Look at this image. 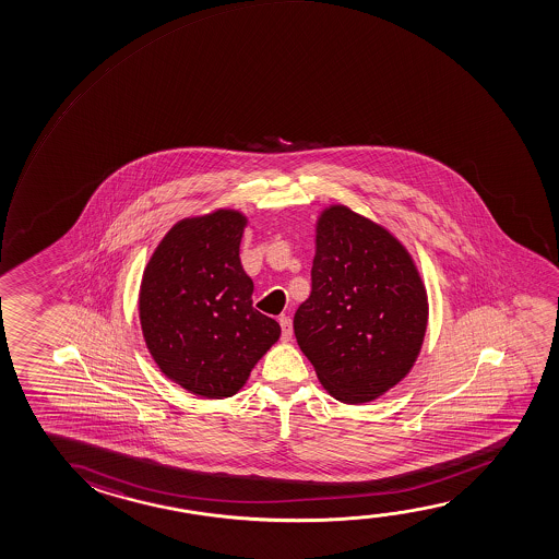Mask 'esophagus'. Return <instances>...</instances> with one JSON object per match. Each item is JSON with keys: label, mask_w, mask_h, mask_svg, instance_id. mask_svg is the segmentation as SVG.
<instances>
[{"label": "esophagus", "mask_w": 559, "mask_h": 559, "mask_svg": "<svg viewBox=\"0 0 559 559\" xmlns=\"http://www.w3.org/2000/svg\"><path fill=\"white\" fill-rule=\"evenodd\" d=\"M278 323H281V329H283V341L290 342L292 341L290 317H281V319H278Z\"/></svg>", "instance_id": "34e87169"}]
</instances>
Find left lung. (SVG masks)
<instances>
[{"mask_svg":"<svg viewBox=\"0 0 559 559\" xmlns=\"http://www.w3.org/2000/svg\"><path fill=\"white\" fill-rule=\"evenodd\" d=\"M429 301L409 251L346 205L317 218L311 294L294 334L323 389L365 404L394 389L421 352Z\"/></svg>","mask_w":559,"mask_h":559,"instance_id":"obj_1","label":"left lung"}]
</instances>
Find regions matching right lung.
<instances>
[{"label":"right lung","instance_id":"1","mask_svg":"<svg viewBox=\"0 0 559 559\" xmlns=\"http://www.w3.org/2000/svg\"><path fill=\"white\" fill-rule=\"evenodd\" d=\"M246 225L235 210L178 221L140 284V324L155 364L210 400L235 396L281 336V324L251 306L253 283L240 263Z\"/></svg>","mask_w":559,"mask_h":559}]
</instances>
